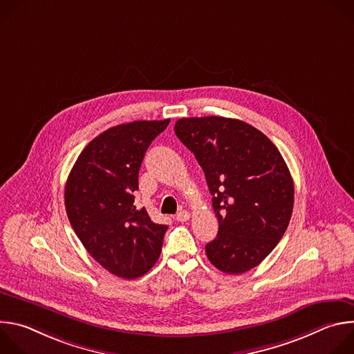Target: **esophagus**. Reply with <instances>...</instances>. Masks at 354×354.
<instances>
[{
  "instance_id": "esophagus-1",
  "label": "esophagus",
  "mask_w": 354,
  "mask_h": 354,
  "mask_svg": "<svg viewBox=\"0 0 354 354\" xmlns=\"http://www.w3.org/2000/svg\"><path fill=\"white\" fill-rule=\"evenodd\" d=\"M189 218H190V213L186 212V210H182V212H179V213L175 216V220H176V221H180V223L187 221Z\"/></svg>"
}]
</instances>
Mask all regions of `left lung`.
I'll return each mask as SVG.
<instances>
[{"label": "left lung", "mask_w": 354, "mask_h": 354, "mask_svg": "<svg viewBox=\"0 0 354 354\" xmlns=\"http://www.w3.org/2000/svg\"><path fill=\"white\" fill-rule=\"evenodd\" d=\"M178 138L205 172L218 220L206 245L221 272L257 268L284 235L294 206V183L277 147L258 129L221 116L183 118Z\"/></svg>", "instance_id": "1"}]
</instances>
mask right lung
I'll return each instance as SVG.
<instances>
[{"mask_svg":"<svg viewBox=\"0 0 354 354\" xmlns=\"http://www.w3.org/2000/svg\"><path fill=\"white\" fill-rule=\"evenodd\" d=\"M169 124L137 120L95 137L77 158L64 190L68 220L88 254L112 274L133 280L160 258L168 225L134 205L145 151Z\"/></svg>","mask_w":354,"mask_h":354,"instance_id":"obj_1","label":"right lung"}]
</instances>
